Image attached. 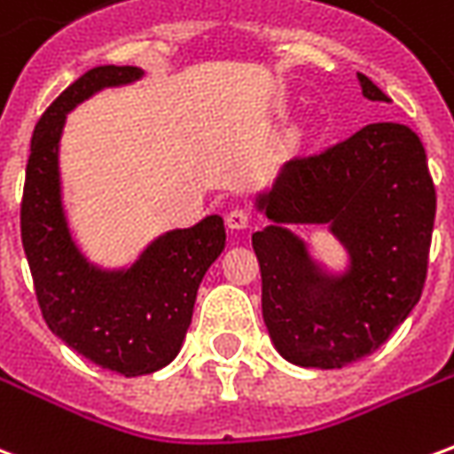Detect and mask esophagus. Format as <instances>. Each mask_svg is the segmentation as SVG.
<instances>
[{
  "label": "esophagus",
  "mask_w": 454,
  "mask_h": 454,
  "mask_svg": "<svg viewBox=\"0 0 454 454\" xmlns=\"http://www.w3.org/2000/svg\"><path fill=\"white\" fill-rule=\"evenodd\" d=\"M226 226L233 228V231H243V228H247L250 226V211L243 207L231 208L226 216Z\"/></svg>",
  "instance_id": "esophagus-1"
}]
</instances>
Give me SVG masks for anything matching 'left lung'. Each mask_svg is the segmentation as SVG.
Instances as JSON below:
<instances>
[{"instance_id": "1", "label": "left lung", "mask_w": 454, "mask_h": 454, "mask_svg": "<svg viewBox=\"0 0 454 454\" xmlns=\"http://www.w3.org/2000/svg\"><path fill=\"white\" fill-rule=\"evenodd\" d=\"M357 80L370 102H391L370 77ZM253 204L270 218L253 233L262 318L292 364L340 370L362 360L419 304L435 187L409 126L370 123L316 158L289 162ZM292 225L328 227L346 267L324 266Z\"/></svg>"}]
</instances>
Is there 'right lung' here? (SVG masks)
Instances as JSON below:
<instances>
[{
	"mask_svg": "<svg viewBox=\"0 0 454 454\" xmlns=\"http://www.w3.org/2000/svg\"><path fill=\"white\" fill-rule=\"evenodd\" d=\"M143 74L133 65L94 67L45 109L31 138L21 204V240L45 324L67 348L123 377L158 372L177 357L199 285L226 247L218 214L160 233L123 267L97 265L74 240L60 175L67 114Z\"/></svg>",
	"mask_w": 454,
	"mask_h": 454,
	"instance_id": "obj_1",
	"label": "right lung"
}]
</instances>
